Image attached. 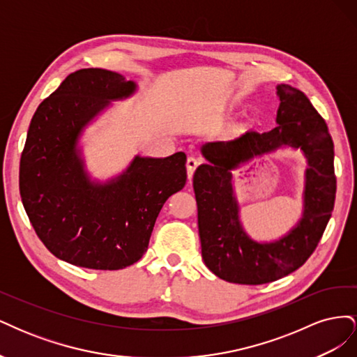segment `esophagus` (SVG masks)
<instances>
[{"mask_svg": "<svg viewBox=\"0 0 357 357\" xmlns=\"http://www.w3.org/2000/svg\"><path fill=\"white\" fill-rule=\"evenodd\" d=\"M197 167H198V160H197L195 158H193V156H189V158H188V160H186L188 178H189V180H192V177H193V172H195Z\"/></svg>", "mask_w": 357, "mask_h": 357, "instance_id": "34e87169", "label": "esophagus"}]
</instances>
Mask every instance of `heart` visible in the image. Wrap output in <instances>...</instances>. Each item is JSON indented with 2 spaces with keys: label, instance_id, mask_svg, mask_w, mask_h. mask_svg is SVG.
Segmentation results:
<instances>
[{
  "label": "heart",
  "instance_id": "b5f03b06",
  "mask_svg": "<svg viewBox=\"0 0 357 357\" xmlns=\"http://www.w3.org/2000/svg\"><path fill=\"white\" fill-rule=\"evenodd\" d=\"M247 129H248V125H235V126H232L231 132L232 134H241V132H245Z\"/></svg>",
  "mask_w": 357,
  "mask_h": 357
}]
</instances>
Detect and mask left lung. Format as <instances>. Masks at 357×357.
<instances>
[{"label": "left lung", "instance_id": "obj_1", "mask_svg": "<svg viewBox=\"0 0 357 357\" xmlns=\"http://www.w3.org/2000/svg\"><path fill=\"white\" fill-rule=\"evenodd\" d=\"M277 126L269 132H245L229 142L201 147L207 164L193 174L204 264L225 282L271 283L305 264L331 219L337 192L333 142L328 125L304 92L277 86ZM287 145L307 158L305 213L295 229L271 243H257L243 231L231 186V171L256 155Z\"/></svg>", "mask_w": 357, "mask_h": 357}]
</instances>
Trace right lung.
Wrapping results in <instances>:
<instances>
[{
  "mask_svg": "<svg viewBox=\"0 0 357 357\" xmlns=\"http://www.w3.org/2000/svg\"><path fill=\"white\" fill-rule=\"evenodd\" d=\"M137 84L122 74L83 68L71 73L31 119L20 158L19 190L32 228L47 250L71 265L114 271L147 250L165 201L186 185V155L134 160L121 176L92 181L79 138Z\"/></svg>",
  "mask_w": 357,
  "mask_h": 357,
  "instance_id": "right-lung-1",
  "label": "right lung"
}]
</instances>
